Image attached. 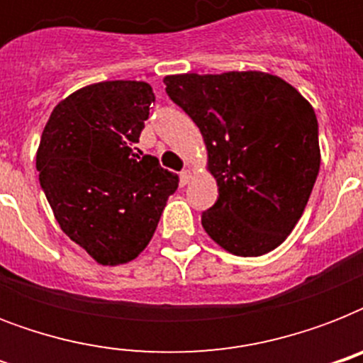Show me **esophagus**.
I'll return each mask as SVG.
<instances>
[{
    "instance_id": "obj_1",
    "label": "esophagus",
    "mask_w": 363,
    "mask_h": 363,
    "mask_svg": "<svg viewBox=\"0 0 363 363\" xmlns=\"http://www.w3.org/2000/svg\"><path fill=\"white\" fill-rule=\"evenodd\" d=\"M192 175H194L192 169L182 171V173H181V184H182V186H186L188 182H190V179H192Z\"/></svg>"
}]
</instances>
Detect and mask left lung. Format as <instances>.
<instances>
[{
    "label": "left lung",
    "mask_w": 363,
    "mask_h": 363,
    "mask_svg": "<svg viewBox=\"0 0 363 363\" xmlns=\"http://www.w3.org/2000/svg\"><path fill=\"white\" fill-rule=\"evenodd\" d=\"M165 92L203 135L218 199L201 216L213 241L235 256H262L286 241L320 169L313 105L264 71L164 77Z\"/></svg>",
    "instance_id": "obj_1"
}]
</instances>
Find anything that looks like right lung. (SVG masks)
<instances>
[{"label":"right lung","instance_id":"right-lung-1","mask_svg":"<svg viewBox=\"0 0 363 363\" xmlns=\"http://www.w3.org/2000/svg\"><path fill=\"white\" fill-rule=\"evenodd\" d=\"M154 94L145 81L82 86L52 109L35 165L60 228L98 264L135 259L152 239L179 177L137 156Z\"/></svg>","mask_w":363,"mask_h":363}]
</instances>
